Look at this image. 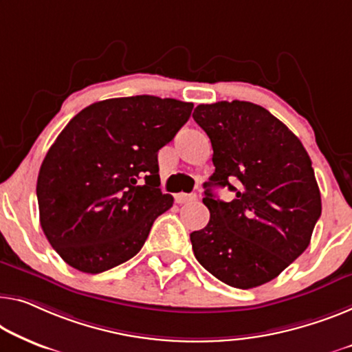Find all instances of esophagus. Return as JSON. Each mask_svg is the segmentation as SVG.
I'll list each match as a JSON object with an SVG mask.
<instances>
[{
  "instance_id": "obj_1",
  "label": "esophagus",
  "mask_w": 352,
  "mask_h": 352,
  "mask_svg": "<svg viewBox=\"0 0 352 352\" xmlns=\"http://www.w3.org/2000/svg\"><path fill=\"white\" fill-rule=\"evenodd\" d=\"M175 201L178 204H186V202H192L196 201V194H185V192H178L175 194Z\"/></svg>"
}]
</instances>
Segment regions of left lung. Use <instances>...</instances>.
<instances>
[{"label":"left lung","mask_w":352,"mask_h":352,"mask_svg":"<svg viewBox=\"0 0 352 352\" xmlns=\"http://www.w3.org/2000/svg\"><path fill=\"white\" fill-rule=\"evenodd\" d=\"M192 118L210 138L214 166L202 199L210 221L190 235L194 256L232 287L269 283L308 248L321 217L310 156L297 135L258 104H199ZM214 186H228L236 197L219 201Z\"/></svg>","instance_id":"1"}]
</instances>
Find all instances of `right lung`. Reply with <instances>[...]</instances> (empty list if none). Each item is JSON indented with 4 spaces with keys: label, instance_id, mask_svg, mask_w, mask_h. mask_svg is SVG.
<instances>
[{
    "label": "right lung",
    "instance_id": "right-lung-1",
    "mask_svg": "<svg viewBox=\"0 0 352 352\" xmlns=\"http://www.w3.org/2000/svg\"><path fill=\"white\" fill-rule=\"evenodd\" d=\"M191 110L192 102L140 94L94 102L66 124L36 186L41 228L66 264L101 274L139 253L174 204L160 190L158 151Z\"/></svg>",
    "mask_w": 352,
    "mask_h": 352
}]
</instances>
